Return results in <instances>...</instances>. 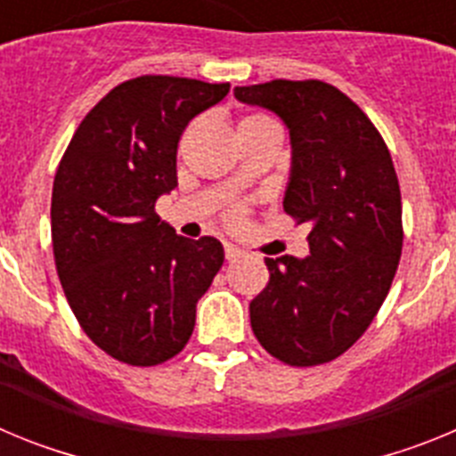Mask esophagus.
Returning <instances> with one entry per match:
<instances>
[{"label": "esophagus", "instance_id": "1", "mask_svg": "<svg viewBox=\"0 0 456 456\" xmlns=\"http://www.w3.org/2000/svg\"><path fill=\"white\" fill-rule=\"evenodd\" d=\"M224 251H225V260H228V263H237L240 257H244V251L237 247H232V244H225Z\"/></svg>", "mask_w": 456, "mask_h": 456}]
</instances>
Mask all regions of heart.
<instances>
[{"label": "heart", "instance_id": "heart-1", "mask_svg": "<svg viewBox=\"0 0 456 456\" xmlns=\"http://www.w3.org/2000/svg\"><path fill=\"white\" fill-rule=\"evenodd\" d=\"M263 125H273V120L265 114H247L241 116L240 123H237V132L241 130H251V127H263ZM231 221H241V209H232Z\"/></svg>", "mask_w": 456, "mask_h": 456}]
</instances>
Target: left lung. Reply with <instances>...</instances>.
Segmentation results:
<instances>
[{
	"label": "left lung",
	"mask_w": 456,
	"mask_h": 456,
	"mask_svg": "<svg viewBox=\"0 0 456 456\" xmlns=\"http://www.w3.org/2000/svg\"><path fill=\"white\" fill-rule=\"evenodd\" d=\"M240 102L288 125L283 208L308 224L310 256L265 257L269 283L248 305L257 342L294 368L347 352L384 304L402 256V196L384 139L356 102L320 79L237 86Z\"/></svg>",
	"instance_id": "left-lung-1"
}]
</instances>
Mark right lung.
I'll return each instance as SVG.
<instances>
[{
  "label": "right lung",
  "mask_w": 456,
  "mask_h": 456,
  "mask_svg": "<svg viewBox=\"0 0 456 456\" xmlns=\"http://www.w3.org/2000/svg\"><path fill=\"white\" fill-rule=\"evenodd\" d=\"M228 91L168 75L127 79L88 111L56 168L59 281L84 333L120 363L151 368L183 352L224 265L219 240L178 237L155 203L178 187L187 123Z\"/></svg>",
  "instance_id": "1"
}]
</instances>
